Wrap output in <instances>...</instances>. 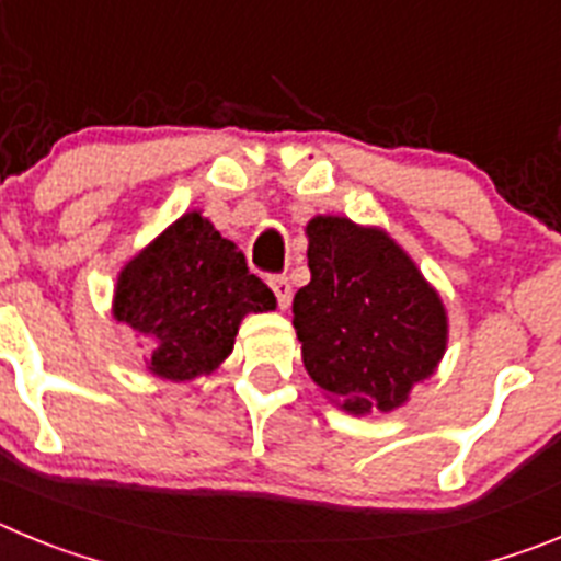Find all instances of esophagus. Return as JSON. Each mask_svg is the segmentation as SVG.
Returning <instances> with one entry per match:
<instances>
[{
  "label": "esophagus",
  "mask_w": 561,
  "mask_h": 561,
  "mask_svg": "<svg viewBox=\"0 0 561 561\" xmlns=\"http://www.w3.org/2000/svg\"><path fill=\"white\" fill-rule=\"evenodd\" d=\"M270 286H272V291H275V297H277V306H280V309H286V306L291 304L289 277H286V275L270 277Z\"/></svg>",
  "instance_id": "esophagus-1"
}]
</instances>
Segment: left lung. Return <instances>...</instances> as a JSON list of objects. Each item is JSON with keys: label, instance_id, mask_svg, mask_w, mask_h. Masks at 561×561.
I'll use <instances>...</instances> for the list:
<instances>
[{"label": "left lung", "instance_id": "1", "mask_svg": "<svg viewBox=\"0 0 561 561\" xmlns=\"http://www.w3.org/2000/svg\"><path fill=\"white\" fill-rule=\"evenodd\" d=\"M306 236L311 280L291 304L306 370L348 413L401 408L447 351L438 291L379 227L314 216Z\"/></svg>", "mask_w": 561, "mask_h": 561}]
</instances>
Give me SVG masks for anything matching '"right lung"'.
I'll list each match as a JSON object with an SVG mask.
<instances>
[{
	"mask_svg": "<svg viewBox=\"0 0 561 561\" xmlns=\"http://www.w3.org/2000/svg\"><path fill=\"white\" fill-rule=\"evenodd\" d=\"M275 304L244 252L193 210L123 266L114 320L131 329L153 376L187 381L230 356L244 314Z\"/></svg>",
	"mask_w": 561,
	"mask_h": 561,
	"instance_id": "obj_1",
	"label": "right lung"
}]
</instances>
